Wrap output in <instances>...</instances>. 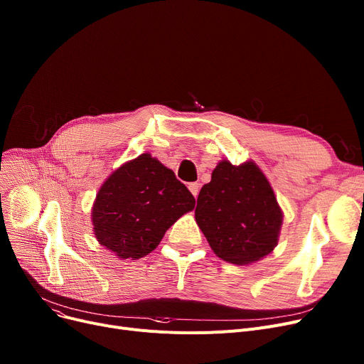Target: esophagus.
Segmentation results:
<instances>
[{"mask_svg":"<svg viewBox=\"0 0 364 364\" xmlns=\"http://www.w3.org/2000/svg\"><path fill=\"white\" fill-rule=\"evenodd\" d=\"M188 190H190V192H192V195H193L195 198H198L200 186H199V183H190V184H188Z\"/></svg>","mask_w":364,"mask_h":364,"instance_id":"obj_1","label":"esophagus"}]
</instances>
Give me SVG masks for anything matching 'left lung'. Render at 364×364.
<instances>
[{"label":"left lung","instance_id":"left-lung-1","mask_svg":"<svg viewBox=\"0 0 364 364\" xmlns=\"http://www.w3.org/2000/svg\"><path fill=\"white\" fill-rule=\"evenodd\" d=\"M195 217L217 257L246 265L274 250L283 215L254 162L235 166L223 161L200 188Z\"/></svg>","mask_w":364,"mask_h":364}]
</instances>
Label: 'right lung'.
Segmentation results:
<instances>
[{"instance_id":"obj_1","label":"right lung","mask_w":364,"mask_h":364,"mask_svg":"<svg viewBox=\"0 0 364 364\" xmlns=\"http://www.w3.org/2000/svg\"><path fill=\"white\" fill-rule=\"evenodd\" d=\"M195 198L176 174L147 153L106 180L92 206L94 235L119 258L139 259L162 240Z\"/></svg>"}]
</instances>
